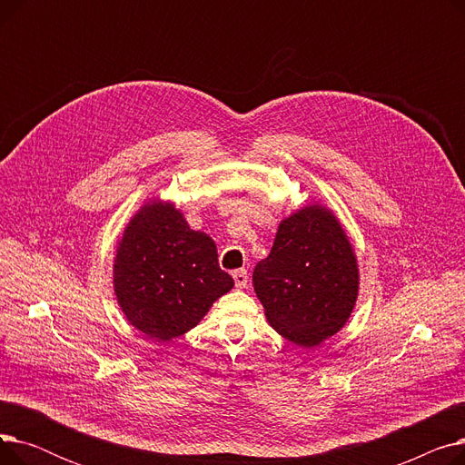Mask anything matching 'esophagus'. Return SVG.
Listing matches in <instances>:
<instances>
[{
  "label": "esophagus",
  "instance_id": "1",
  "mask_svg": "<svg viewBox=\"0 0 465 465\" xmlns=\"http://www.w3.org/2000/svg\"><path fill=\"white\" fill-rule=\"evenodd\" d=\"M232 275H233V281H235L237 288H245L247 286V282H249L247 270H235Z\"/></svg>",
  "mask_w": 465,
  "mask_h": 465
}]
</instances>
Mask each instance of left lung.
Returning <instances> with one entry per match:
<instances>
[{"label": "left lung", "instance_id": "left-lung-1", "mask_svg": "<svg viewBox=\"0 0 465 465\" xmlns=\"http://www.w3.org/2000/svg\"><path fill=\"white\" fill-rule=\"evenodd\" d=\"M256 296L284 339L314 347L345 326L358 296V263L339 220L321 205L284 218L252 273Z\"/></svg>", "mask_w": 465, "mask_h": 465}]
</instances>
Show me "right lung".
I'll list each match as a JSON object with an SVG mask.
<instances>
[{"label": "right lung", "mask_w": 465, "mask_h": 465, "mask_svg": "<svg viewBox=\"0 0 465 465\" xmlns=\"http://www.w3.org/2000/svg\"><path fill=\"white\" fill-rule=\"evenodd\" d=\"M113 284L130 324L169 341L198 326L233 279L220 270L209 235L190 230L173 203L153 202L130 220L118 242Z\"/></svg>", "instance_id": "obj_1"}]
</instances>
